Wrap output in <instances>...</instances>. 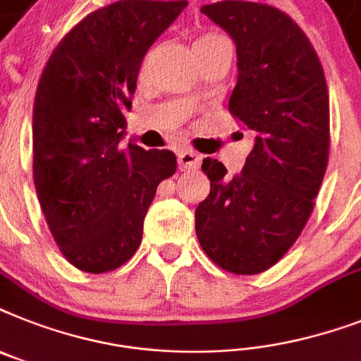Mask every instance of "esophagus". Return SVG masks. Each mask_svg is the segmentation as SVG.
Listing matches in <instances>:
<instances>
[{
  "instance_id": "esophagus-1",
  "label": "esophagus",
  "mask_w": 361,
  "mask_h": 361,
  "mask_svg": "<svg viewBox=\"0 0 361 361\" xmlns=\"http://www.w3.org/2000/svg\"><path fill=\"white\" fill-rule=\"evenodd\" d=\"M200 161L202 157L196 152L192 150H180L178 152V163H180V166L183 169V171H192V169H198L200 166Z\"/></svg>"
}]
</instances>
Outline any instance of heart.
Masks as SVG:
<instances>
[{
    "label": "heart",
    "instance_id": "obj_1",
    "mask_svg": "<svg viewBox=\"0 0 361 361\" xmlns=\"http://www.w3.org/2000/svg\"><path fill=\"white\" fill-rule=\"evenodd\" d=\"M221 40H226V38L222 37V35L219 33H206V35H202L198 40H196L195 44H204V46H209V44H215V42H221Z\"/></svg>",
    "mask_w": 361,
    "mask_h": 361
}]
</instances>
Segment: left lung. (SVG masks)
Masks as SVG:
<instances>
[{"mask_svg": "<svg viewBox=\"0 0 361 361\" xmlns=\"http://www.w3.org/2000/svg\"><path fill=\"white\" fill-rule=\"evenodd\" d=\"M202 13L235 42L228 109L256 145L235 176L204 159L211 190L195 211L196 237L221 269L257 274L286 256L315 206L330 152L326 79L312 42L280 8L224 0Z\"/></svg>", "mask_w": 361, "mask_h": 361, "instance_id": "8db88e82", "label": "left lung"}]
</instances>
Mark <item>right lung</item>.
Listing matches in <instances>:
<instances>
[{"instance_id":"right-lung-1","label":"right lung","mask_w":361,"mask_h":361,"mask_svg":"<svg viewBox=\"0 0 361 361\" xmlns=\"http://www.w3.org/2000/svg\"><path fill=\"white\" fill-rule=\"evenodd\" d=\"M185 0H122L85 16L49 55L33 107V180L59 250L92 274L124 265L176 172L171 150H120L146 51Z\"/></svg>"}]
</instances>
